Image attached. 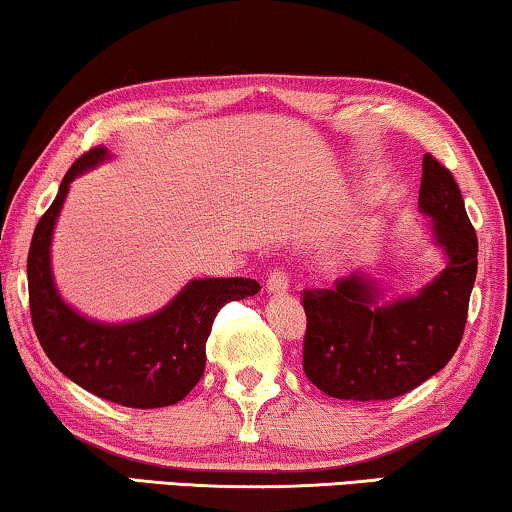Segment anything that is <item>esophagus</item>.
I'll use <instances>...</instances> for the list:
<instances>
[{
	"mask_svg": "<svg viewBox=\"0 0 512 512\" xmlns=\"http://www.w3.org/2000/svg\"><path fill=\"white\" fill-rule=\"evenodd\" d=\"M287 287H290V278L283 269H273L266 278V292L269 294H285Z\"/></svg>",
	"mask_w": 512,
	"mask_h": 512,
	"instance_id": "esophagus-1",
	"label": "esophagus"
}]
</instances>
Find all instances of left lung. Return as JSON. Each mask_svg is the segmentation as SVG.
Instances as JSON below:
<instances>
[{
    "mask_svg": "<svg viewBox=\"0 0 512 512\" xmlns=\"http://www.w3.org/2000/svg\"><path fill=\"white\" fill-rule=\"evenodd\" d=\"M417 201L445 255V269L420 292L385 301L366 271L336 280L331 290H304V373L329 397H401L441 371L459 348L478 271V236L455 178L429 153Z\"/></svg>",
    "mask_w": 512,
    "mask_h": 512,
    "instance_id": "1",
    "label": "left lung"
}]
</instances>
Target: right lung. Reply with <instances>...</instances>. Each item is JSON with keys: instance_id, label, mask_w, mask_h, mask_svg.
<instances>
[{"instance_id": "obj_1", "label": "right lung", "mask_w": 512, "mask_h": 512, "mask_svg": "<svg viewBox=\"0 0 512 512\" xmlns=\"http://www.w3.org/2000/svg\"><path fill=\"white\" fill-rule=\"evenodd\" d=\"M109 157L92 148L71 164L57 197L34 229L27 255L32 325L50 362L83 390L127 408H162L185 399L206 366V341L227 301L259 292L253 278L190 280L162 311L106 325L74 311L57 292L50 271V241L69 185Z\"/></svg>"}]
</instances>
